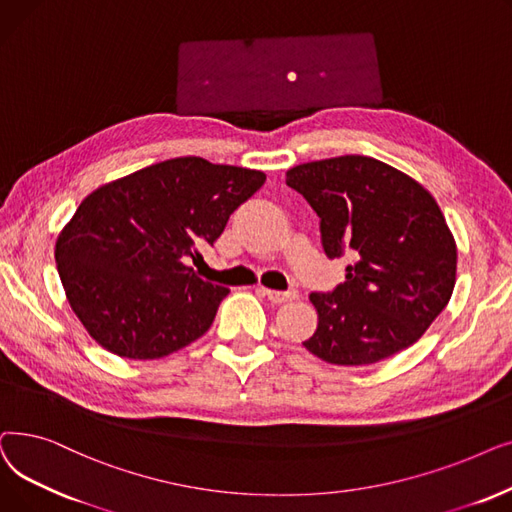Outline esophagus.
Returning a JSON list of instances; mask_svg holds the SVG:
<instances>
[{"label":"esophagus","mask_w":512,"mask_h":512,"mask_svg":"<svg viewBox=\"0 0 512 512\" xmlns=\"http://www.w3.org/2000/svg\"><path fill=\"white\" fill-rule=\"evenodd\" d=\"M258 291H260L264 298H269L273 304H285V302H291V300H298V296H300L296 289H291V291H275V289L260 287Z\"/></svg>","instance_id":"obj_1"}]
</instances>
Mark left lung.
<instances>
[{"label": "left lung", "mask_w": 512, "mask_h": 512, "mask_svg": "<svg viewBox=\"0 0 512 512\" xmlns=\"http://www.w3.org/2000/svg\"><path fill=\"white\" fill-rule=\"evenodd\" d=\"M285 183L319 214L325 254H354L344 283L310 294L319 325L304 348L358 367L415 344L456 283V241L431 193L369 156L306 162Z\"/></svg>", "instance_id": "left-lung-1"}]
</instances>
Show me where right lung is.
<instances>
[{
    "instance_id": "add662e5",
    "label": "right lung",
    "mask_w": 512,
    "mask_h": 512,
    "mask_svg": "<svg viewBox=\"0 0 512 512\" xmlns=\"http://www.w3.org/2000/svg\"><path fill=\"white\" fill-rule=\"evenodd\" d=\"M266 175L185 156L91 191L56 241L70 308L97 344L131 360L173 354L202 337L227 287L183 258L221 237Z\"/></svg>"
}]
</instances>
